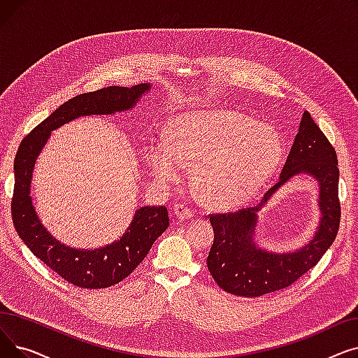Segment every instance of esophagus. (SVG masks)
Masks as SVG:
<instances>
[{
  "label": "esophagus",
  "instance_id": "1",
  "mask_svg": "<svg viewBox=\"0 0 358 358\" xmlns=\"http://www.w3.org/2000/svg\"><path fill=\"white\" fill-rule=\"evenodd\" d=\"M174 215L181 220H187V219L193 217L194 212H193V209L189 208V206H185L182 203H177V204H174Z\"/></svg>",
  "mask_w": 358,
  "mask_h": 358
}]
</instances>
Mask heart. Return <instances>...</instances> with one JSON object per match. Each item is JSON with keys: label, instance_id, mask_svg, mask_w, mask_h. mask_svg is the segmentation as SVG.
Listing matches in <instances>:
<instances>
[{"label": "heart", "instance_id": "b5f03b06", "mask_svg": "<svg viewBox=\"0 0 358 358\" xmlns=\"http://www.w3.org/2000/svg\"><path fill=\"white\" fill-rule=\"evenodd\" d=\"M283 154L277 131L228 110L192 113L174 119L166 141L148 145L146 161L162 182L177 181L194 165L193 182L213 208L250 201L267 182Z\"/></svg>", "mask_w": 358, "mask_h": 358}]
</instances>
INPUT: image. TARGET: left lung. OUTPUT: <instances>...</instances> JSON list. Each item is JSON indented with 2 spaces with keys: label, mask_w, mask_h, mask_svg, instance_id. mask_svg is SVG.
<instances>
[{
  "label": "left lung",
  "mask_w": 358,
  "mask_h": 358,
  "mask_svg": "<svg viewBox=\"0 0 358 358\" xmlns=\"http://www.w3.org/2000/svg\"><path fill=\"white\" fill-rule=\"evenodd\" d=\"M309 173L320 182V207L323 219L315 238L296 253L274 255L255 247L252 235L256 212L273 192L296 173ZM336 152L324 131L303 113L294 143L280 180L254 208L209 215L215 241L208 255V268L220 289L243 297H258L292 286L313 268L332 245L341 219L338 197Z\"/></svg>",
  "instance_id": "left-lung-1"
}]
</instances>
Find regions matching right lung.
<instances>
[{
    "mask_svg": "<svg viewBox=\"0 0 358 358\" xmlns=\"http://www.w3.org/2000/svg\"><path fill=\"white\" fill-rule=\"evenodd\" d=\"M149 88V84L130 88L113 85L80 94L37 124L17 150L11 199L14 228L37 258L68 283L81 289H106L124 280L143 261L155 239L166 231L168 210L165 206H143L138 209L127 232L104 248L90 251L65 247L43 228L31 204L30 182L34 161L56 127L80 116L111 115L127 110L134 107Z\"/></svg>",
    "mask_w": 358,
    "mask_h": 358,
    "instance_id": "right-lung-1",
    "label": "right lung"
}]
</instances>
